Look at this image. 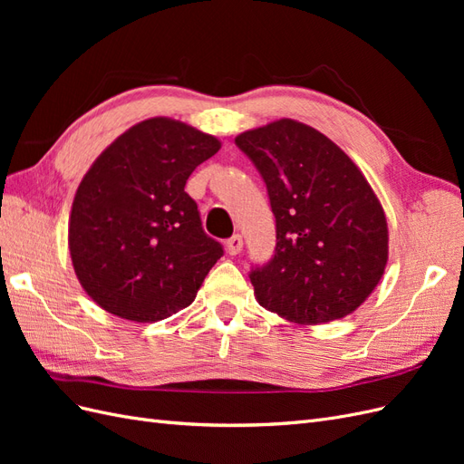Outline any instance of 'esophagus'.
<instances>
[{"mask_svg": "<svg viewBox=\"0 0 464 464\" xmlns=\"http://www.w3.org/2000/svg\"><path fill=\"white\" fill-rule=\"evenodd\" d=\"M242 247H244V240H242L240 234H234L232 237H228V240H227V251L230 256L240 254Z\"/></svg>", "mask_w": 464, "mask_h": 464, "instance_id": "esophagus-1", "label": "esophagus"}]
</instances>
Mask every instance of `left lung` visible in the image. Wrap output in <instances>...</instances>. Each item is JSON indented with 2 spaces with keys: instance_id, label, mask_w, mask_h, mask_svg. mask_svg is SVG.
<instances>
[{
  "instance_id": "obj_1",
  "label": "left lung",
  "mask_w": 464,
  "mask_h": 464,
  "mask_svg": "<svg viewBox=\"0 0 464 464\" xmlns=\"http://www.w3.org/2000/svg\"><path fill=\"white\" fill-rule=\"evenodd\" d=\"M236 145L261 174L276 224L273 257L249 271L257 302L302 325L353 314L389 254L368 179L331 139L294 120L246 131Z\"/></svg>"
}]
</instances>
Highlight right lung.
<instances>
[{
	"label": "right lung",
	"instance_id": "add662e5",
	"mask_svg": "<svg viewBox=\"0 0 464 464\" xmlns=\"http://www.w3.org/2000/svg\"><path fill=\"white\" fill-rule=\"evenodd\" d=\"M218 149L191 125L150 118L94 160L75 193L69 251L79 283L106 312L152 323L198 296L224 249L184 188Z\"/></svg>",
	"mask_w": 464,
	"mask_h": 464
}]
</instances>
